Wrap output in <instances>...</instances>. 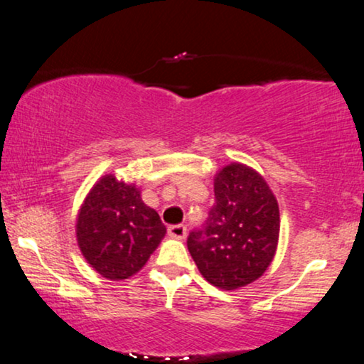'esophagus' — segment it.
I'll use <instances>...</instances> for the list:
<instances>
[{
  "instance_id": "esophagus-1",
  "label": "esophagus",
  "mask_w": 364,
  "mask_h": 364,
  "mask_svg": "<svg viewBox=\"0 0 364 364\" xmlns=\"http://www.w3.org/2000/svg\"><path fill=\"white\" fill-rule=\"evenodd\" d=\"M168 237L176 238V240H183L187 237V227L186 225H172L167 228Z\"/></svg>"
}]
</instances>
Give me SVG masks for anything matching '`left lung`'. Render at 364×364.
<instances>
[{
  "mask_svg": "<svg viewBox=\"0 0 364 364\" xmlns=\"http://www.w3.org/2000/svg\"><path fill=\"white\" fill-rule=\"evenodd\" d=\"M213 192L215 205L207 225L188 235L187 247L202 277L232 291L258 280L272 265L280 208L262 173L242 162L218 168Z\"/></svg>",
  "mask_w": 364,
  "mask_h": 364,
  "instance_id": "left-lung-1",
  "label": "left lung"
}]
</instances>
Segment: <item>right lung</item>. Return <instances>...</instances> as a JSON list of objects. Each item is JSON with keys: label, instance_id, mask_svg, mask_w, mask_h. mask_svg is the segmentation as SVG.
Listing matches in <instances>:
<instances>
[{"label": "right lung", "instance_id": "right-lung-1", "mask_svg": "<svg viewBox=\"0 0 364 364\" xmlns=\"http://www.w3.org/2000/svg\"><path fill=\"white\" fill-rule=\"evenodd\" d=\"M159 213L147 207L141 187L99 177L76 217V240L86 262L107 280H127L146 265L166 237Z\"/></svg>", "mask_w": 364, "mask_h": 364}]
</instances>
